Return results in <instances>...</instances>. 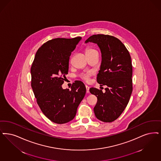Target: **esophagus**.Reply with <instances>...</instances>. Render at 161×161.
Masks as SVG:
<instances>
[{
	"label": "esophagus",
	"mask_w": 161,
	"mask_h": 161,
	"mask_svg": "<svg viewBox=\"0 0 161 161\" xmlns=\"http://www.w3.org/2000/svg\"><path fill=\"white\" fill-rule=\"evenodd\" d=\"M86 93H89V87L87 86H86Z\"/></svg>",
	"instance_id": "34e87169"
}]
</instances>
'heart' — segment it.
<instances>
[{
	"instance_id": "b5f03b06",
	"label": "heart",
	"mask_w": 161,
	"mask_h": 161,
	"mask_svg": "<svg viewBox=\"0 0 161 161\" xmlns=\"http://www.w3.org/2000/svg\"><path fill=\"white\" fill-rule=\"evenodd\" d=\"M97 52L96 50H95L93 48H87L85 50L86 54H90L92 53ZM92 73L91 72H86V73H83L80 75V77L81 79H83L84 81H85L86 82H88L90 80V77L92 75Z\"/></svg>"
}]
</instances>
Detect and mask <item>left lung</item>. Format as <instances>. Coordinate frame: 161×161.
<instances>
[{
  "mask_svg": "<svg viewBox=\"0 0 161 161\" xmlns=\"http://www.w3.org/2000/svg\"><path fill=\"white\" fill-rule=\"evenodd\" d=\"M97 44L102 54L97 82L106 85L105 92L92 87L90 92L97 97L94 107L97 119L103 122H112L121 115L126 107L132 92V65L128 50L114 36L93 35L85 42Z\"/></svg>",
  "mask_w": 161,
  "mask_h": 161,
  "instance_id": "1",
  "label": "left lung"
}]
</instances>
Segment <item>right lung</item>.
I'll return each mask as SVG.
<instances>
[{
    "mask_svg": "<svg viewBox=\"0 0 161 161\" xmlns=\"http://www.w3.org/2000/svg\"><path fill=\"white\" fill-rule=\"evenodd\" d=\"M81 39L55 38L46 42L36 52L31 66V86L39 108L48 119L58 124L72 120L86 89L75 81L71 90L64 89L71 53Z\"/></svg>",
    "mask_w": 161,
    "mask_h": 161,
    "instance_id": "add662e5",
    "label": "right lung"
}]
</instances>
